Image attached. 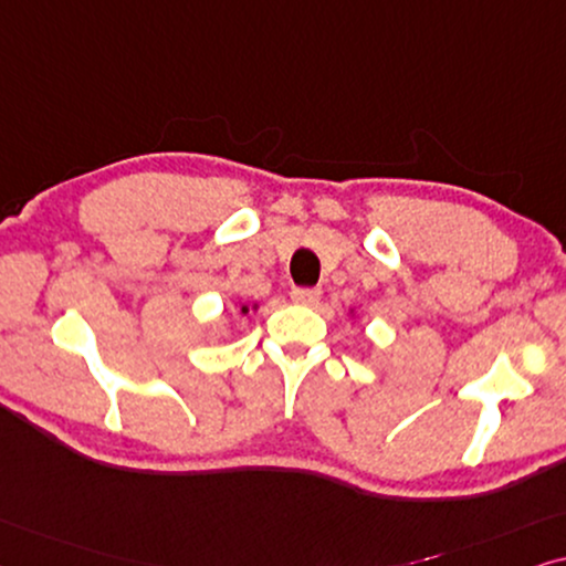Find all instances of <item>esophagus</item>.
<instances>
[{
    "label": "esophagus",
    "instance_id": "obj_1",
    "mask_svg": "<svg viewBox=\"0 0 566 566\" xmlns=\"http://www.w3.org/2000/svg\"><path fill=\"white\" fill-rule=\"evenodd\" d=\"M292 303L315 307L321 303V290H292Z\"/></svg>",
    "mask_w": 566,
    "mask_h": 566
}]
</instances>
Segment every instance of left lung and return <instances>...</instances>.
Instances as JSON below:
<instances>
[{
    "mask_svg": "<svg viewBox=\"0 0 566 566\" xmlns=\"http://www.w3.org/2000/svg\"><path fill=\"white\" fill-rule=\"evenodd\" d=\"M349 313H352V315H354V311H349Z\"/></svg>",
    "mask_w": 566,
    "mask_h": 566,
    "instance_id": "1",
    "label": "left lung"
}]
</instances>
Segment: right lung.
I'll list each match as a JSON object with an SVG mask.
<instances>
[{
  "label": "right lung",
  "instance_id": "obj_1",
  "mask_svg": "<svg viewBox=\"0 0 566 566\" xmlns=\"http://www.w3.org/2000/svg\"><path fill=\"white\" fill-rule=\"evenodd\" d=\"M255 307H259V305H253V311H255ZM240 315H248V305H240Z\"/></svg>",
  "mask_w": 566,
  "mask_h": 566
}]
</instances>
